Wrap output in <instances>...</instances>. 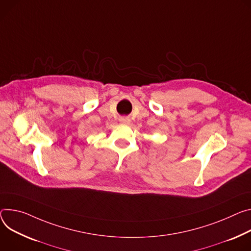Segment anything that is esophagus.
I'll return each mask as SVG.
<instances>
[{"instance_id": "1", "label": "esophagus", "mask_w": 251, "mask_h": 251, "mask_svg": "<svg viewBox=\"0 0 251 251\" xmlns=\"http://www.w3.org/2000/svg\"><path fill=\"white\" fill-rule=\"evenodd\" d=\"M120 122L124 123V124H129L130 123V119L123 117V118H120Z\"/></svg>"}]
</instances>
